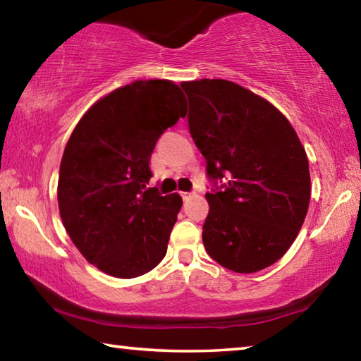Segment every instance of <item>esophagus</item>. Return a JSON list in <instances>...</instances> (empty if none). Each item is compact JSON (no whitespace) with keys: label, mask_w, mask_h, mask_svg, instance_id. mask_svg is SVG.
I'll return each mask as SVG.
<instances>
[{"label":"esophagus","mask_w":361,"mask_h":361,"mask_svg":"<svg viewBox=\"0 0 361 361\" xmlns=\"http://www.w3.org/2000/svg\"><path fill=\"white\" fill-rule=\"evenodd\" d=\"M183 200H188L189 197H192V192H181Z\"/></svg>","instance_id":"obj_1"}]
</instances>
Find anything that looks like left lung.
Listing matches in <instances>:
<instances>
[{"instance_id": "8db88e82", "label": "left lung", "mask_w": 361, "mask_h": 361, "mask_svg": "<svg viewBox=\"0 0 361 361\" xmlns=\"http://www.w3.org/2000/svg\"><path fill=\"white\" fill-rule=\"evenodd\" d=\"M181 87L189 132L215 186L205 194L204 247L229 271L258 272L288 252L307 215L304 146L276 106L239 84L200 79Z\"/></svg>"}]
</instances>
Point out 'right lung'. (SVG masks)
Masks as SVG:
<instances>
[{
    "mask_svg": "<svg viewBox=\"0 0 361 361\" xmlns=\"http://www.w3.org/2000/svg\"><path fill=\"white\" fill-rule=\"evenodd\" d=\"M185 116L175 82L135 81L94 103L65 146L60 216L84 258L108 276H143L167 253L181 195L146 185L156 142Z\"/></svg>",
    "mask_w": 361,
    "mask_h": 361,
    "instance_id": "obj_1",
    "label": "right lung"
}]
</instances>
